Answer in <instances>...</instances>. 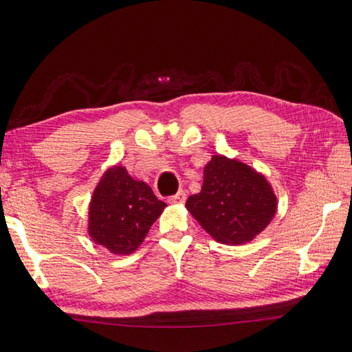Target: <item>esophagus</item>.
Wrapping results in <instances>:
<instances>
[{
	"label": "esophagus",
	"instance_id": "obj_1",
	"mask_svg": "<svg viewBox=\"0 0 352 352\" xmlns=\"http://www.w3.org/2000/svg\"><path fill=\"white\" fill-rule=\"evenodd\" d=\"M184 200H186V192H184V190H178L175 195L169 197L168 201L172 204H182V203H184Z\"/></svg>",
	"mask_w": 352,
	"mask_h": 352
}]
</instances>
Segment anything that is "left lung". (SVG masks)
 Returning a JSON list of instances; mask_svg holds the SVG:
<instances>
[{"label": "left lung", "instance_id": "left-lung-1", "mask_svg": "<svg viewBox=\"0 0 352 352\" xmlns=\"http://www.w3.org/2000/svg\"><path fill=\"white\" fill-rule=\"evenodd\" d=\"M278 200L267 178L237 158L212 155L203 184L186 209L215 241L240 246L252 241L272 221Z\"/></svg>", "mask_w": 352, "mask_h": 352}]
</instances>
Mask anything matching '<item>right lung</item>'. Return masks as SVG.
<instances>
[{
    "label": "right lung",
    "mask_w": 352,
    "mask_h": 352,
    "mask_svg": "<svg viewBox=\"0 0 352 352\" xmlns=\"http://www.w3.org/2000/svg\"><path fill=\"white\" fill-rule=\"evenodd\" d=\"M148 183L133 180L121 164L107 169L94 189L89 203L87 234L95 245L115 255L135 252L151 226L163 214Z\"/></svg>",
    "instance_id": "add662e5"
}]
</instances>
